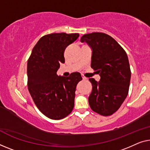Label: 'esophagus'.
Instances as JSON below:
<instances>
[{
	"label": "esophagus",
	"mask_w": 150,
	"mask_h": 150,
	"mask_svg": "<svg viewBox=\"0 0 150 150\" xmlns=\"http://www.w3.org/2000/svg\"><path fill=\"white\" fill-rule=\"evenodd\" d=\"M82 78H83V80H86L87 79V77H84V76H82Z\"/></svg>",
	"instance_id": "34e87169"
}]
</instances>
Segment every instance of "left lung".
<instances>
[{"instance_id":"1","label":"left lung","mask_w":150,"mask_h":150,"mask_svg":"<svg viewBox=\"0 0 150 150\" xmlns=\"http://www.w3.org/2000/svg\"><path fill=\"white\" fill-rule=\"evenodd\" d=\"M92 49L91 67L100 76L97 82L89 78L92 91L88 98L90 108L102 116H110L123 103L129 93L131 69L125 50L110 35L101 32L81 38Z\"/></svg>"}]
</instances>
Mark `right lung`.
<instances>
[{
  "label": "right lung",
  "mask_w": 150,
  "mask_h": 150,
  "mask_svg": "<svg viewBox=\"0 0 150 150\" xmlns=\"http://www.w3.org/2000/svg\"><path fill=\"white\" fill-rule=\"evenodd\" d=\"M79 34L54 33L40 38L28 61V90L40 111L49 118L60 120L74 108L76 86L81 74L73 73L67 77L57 75L64 63V52Z\"/></svg>",
  "instance_id": "1"
}]
</instances>
